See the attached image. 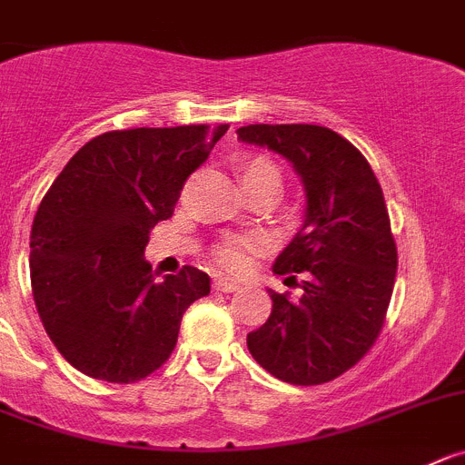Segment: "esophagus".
<instances>
[{"label": "esophagus", "mask_w": 465, "mask_h": 465, "mask_svg": "<svg viewBox=\"0 0 465 465\" xmlns=\"http://www.w3.org/2000/svg\"><path fill=\"white\" fill-rule=\"evenodd\" d=\"M214 288L221 292H235V291H240V283H235V281H228V279H214Z\"/></svg>", "instance_id": "34e87169"}]
</instances>
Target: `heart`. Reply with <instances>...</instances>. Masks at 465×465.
Wrapping results in <instances>:
<instances>
[{
  "label": "heart",
  "mask_w": 465,
  "mask_h": 465,
  "mask_svg": "<svg viewBox=\"0 0 465 465\" xmlns=\"http://www.w3.org/2000/svg\"><path fill=\"white\" fill-rule=\"evenodd\" d=\"M281 168L270 156H251L242 165V182L246 191L255 186H276L281 189ZM262 249V240L258 235H230L223 237L212 249V261L219 270L228 274H244L251 267L253 255Z\"/></svg>",
  "instance_id": "b5f03b06"
}]
</instances>
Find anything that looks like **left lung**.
<instances>
[{"instance_id":"1","label":"left lung","mask_w":465,"mask_h":465,"mask_svg":"<svg viewBox=\"0 0 465 465\" xmlns=\"http://www.w3.org/2000/svg\"><path fill=\"white\" fill-rule=\"evenodd\" d=\"M237 135L285 156L306 189L304 223L274 262L281 276L304 274V292L270 291V318L246 346L279 381L322 385L371 351L385 325L397 242L382 189L360 149L325 126L249 124Z\"/></svg>"}]
</instances>
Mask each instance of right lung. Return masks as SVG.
I'll list each match as a JSON object with an SVG mask.
<instances>
[{"label": "right lung", "mask_w": 465, "mask_h": 465, "mask_svg": "<svg viewBox=\"0 0 465 465\" xmlns=\"http://www.w3.org/2000/svg\"><path fill=\"white\" fill-rule=\"evenodd\" d=\"M221 124L108 131L78 149L38 204L29 235L34 304L50 341L84 376L129 385L168 361L184 311L210 276L184 265L154 281L149 230L173 216Z\"/></svg>", "instance_id": "right-lung-1"}]
</instances>
